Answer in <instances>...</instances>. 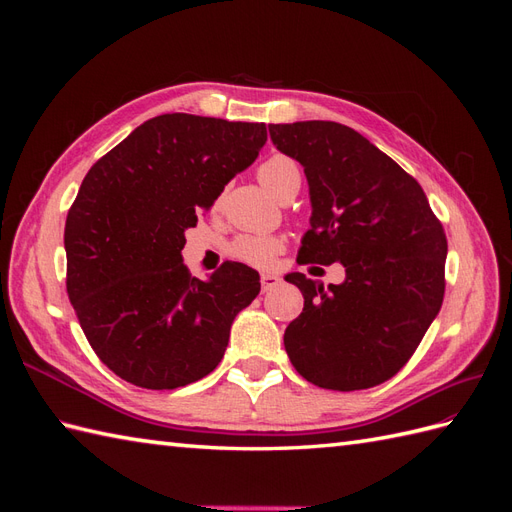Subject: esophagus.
Returning <instances> with one entry per match:
<instances>
[{"label":"esophagus","mask_w":512,"mask_h":512,"mask_svg":"<svg viewBox=\"0 0 512 512\" xmlns=\"http://www.w3.org/2000/svg\"><path fill=\"white\" fill-rule=\"evenodd\" d=\"M260 284H262V292H267V290H271L275 286H280L282 280L277 275H273V273H262L260 275Z\"/></svg>","instance_id":"1"}]
</instances>
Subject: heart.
I'll return each instance as SVG.
<instances>
[{
  "instance_id": "obj_1",
  "label": "heart",
  "mask_w": 512,
  "mask_h": 512,
  "mask_svg": "<svg viewBox=\"0 0 512 512\" xmlns=\"http://www.w3.org/2000/svg\"><path fill=\"white\" fill-rule=\"evenodd\" d=\"M258 179L275 196L284 198L290 190L301 185L299 164L288 156H271L258 168ZM282 250V241L269 235H247L239 237L230 245V256L252 267H269L275 254Z\"/></svg>"
}]
</instances>
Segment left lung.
<instances>
[{"mask_svg":"<svg viewBox=\"0 0 512 512\" xmlns=\"http://www.w3.org/2000/svg\"><path fill=\"white\" fill-rule=\"evenodd\" d=\"M269 134L309 185L297 260L346 269L329 288L288 275L305 299L284 333L290 363L322 389H371L408 363L440 312L444 228L416 179L352 128L297 121L271 123Z\"/></svg>","mask_w":512,"mask_h":512,"instance_id":"1","label":"left lung"}]
</instances>
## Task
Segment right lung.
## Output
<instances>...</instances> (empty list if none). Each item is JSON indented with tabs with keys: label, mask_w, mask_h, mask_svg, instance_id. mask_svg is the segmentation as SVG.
Masks as SVG:
<instances>
[{
	"label": "right lung",
	"mask_w": 512,
	"mask_h": 512,
	"mask_svg": "<svg viewBox=\"0 0 512 512\" xmlns=\"http://www.w3.org/2000/svg\"><path fill=\"white\" fill-rule=\"evenodd\" d=\"M265 123L170 113L145 121L89 168L68 211V297L100 361L143 389H179L218 367L260 275L183 265L185 230L252 166Z\"/></svg>",
	"instance_id": "add662e5"
}]
</instances>
